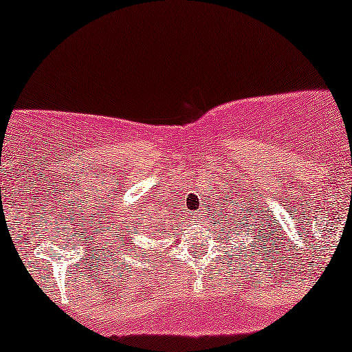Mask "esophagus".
Returning <instances> with one entry per match:
<instances>
[{"label": "esophagus", "instance_id": "obj_1", "mask_svg": "<svg viewBox=\"0 0 352 352\" xmlns=\"http://www.w3.org/2000/svg\"><path fill=\"white\" fill-rule=\"evenodd\" d=\"M197 218H199V213H197Z\"/></svg>", "mask_w": 352, "mask_h": 352}]
</instances>
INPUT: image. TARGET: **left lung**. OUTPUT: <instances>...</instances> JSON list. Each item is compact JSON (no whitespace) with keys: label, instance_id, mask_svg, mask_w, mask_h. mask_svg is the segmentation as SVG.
<instances>
[{"label":"left lung","instance_id":"left-lung-1","mask_svg":"<svg viewBox=\"0 0 352 352\" xmlns=\"http://www.w3.org/2000/svg\"><path fill=\"white\" fill-rule=\"evenodd\" d=\"M234 224H235V219H234ZM247 224H248V223H247ZM243 226H245V224H243ZM230 228H232V224H230ZM248 229H250V228H248ZM237 232H240V230H237ZM247 234H248V232H247ZM254 234H256V230H254Z\"/></svg>","mask_w":352,"mask_h":352}]
</instances>
